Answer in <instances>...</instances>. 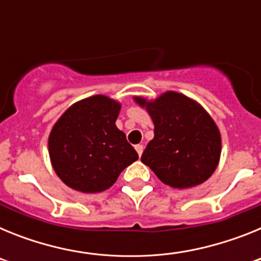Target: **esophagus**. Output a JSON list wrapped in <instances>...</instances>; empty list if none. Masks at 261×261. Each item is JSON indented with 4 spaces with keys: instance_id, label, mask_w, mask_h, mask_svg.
Wrapping results in <instances>:
<instances>
[{
    "instance_id": "34e87169",
    "label": "esophagus",
    "mask_w": 261,
    "mask_h": 261,
    "mask_svg": "<svg viewBox=\"0 0 261 261\" xmlns=\"http://www.w3.org/2000/svg\"><path fill=\"white\" fill-rule=\"evenodd\" d=\"M136 150H137L138 156L142 155V151H144V145H136Z\"/></svg>"
}]
</instances>
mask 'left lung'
<instances>
[{"label":"left lung","instance_id":"obj_1","mask_svg":"<svg viewBox=\"0 0 261 261\" xmlns=\"http://www.w3.org/2000/svg\"><path fill=\"white\" fill-rule=\"evenodd\" d=\"M153 119L154 138L141 156L161 181L191 188L208 180L221 155V135L208 112L183 94L167 91L153 102L135 96Z\"/></svg>","mask_w":261,"mask_h":261}]
</instances>
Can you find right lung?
Listing matches in <instances>:
<instances>
[{"instance_id":"obj_1","label":"right lung","mask_w":261,"mask_h":261,"mask_svg":"<svg viewBox=\"0 0 261 261\" xmlns=\"http://www.w3.org/2000/svg\"><path fill=\"white\" fill-rule=\"evenodd\" d=\"M120 103L105 95L77 102L64 112L48 140L50 162L68 187L84 193L102 192L138 159L116 126Z\"/></svg>"}]
</instances>
